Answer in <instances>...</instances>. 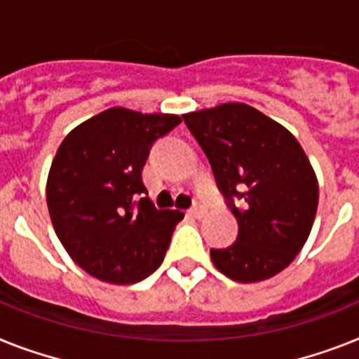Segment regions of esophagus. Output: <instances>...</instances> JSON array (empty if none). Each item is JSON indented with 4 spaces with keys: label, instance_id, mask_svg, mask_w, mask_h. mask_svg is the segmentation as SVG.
Instances as JSON below:
<instances>
[{
    "label": "esophagus",
    "instance_id": "1",
    "mask_svg": "<svg viewBox=\"0 0 359 359\" xmlns=\"http://www.w3.org/2000/svg\"><path fill=\"white\" fill-rule=\"evenodd\" d=\"M189 212H191L194 218H201V216L205 215V205H203L201 201H196V203L191 207V211H189Z\"/></svg>",
    "mask_w": 359,
    "mask_h": 359
}]
</instances>
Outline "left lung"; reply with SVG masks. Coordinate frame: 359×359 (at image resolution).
I'll use <instances>...</instances> for the list:
<instances>
[{
    "instance_id": "left-lung-1",
    "label": "left lung",
    "mask_w": 359,
    "mask_h": 359,
    "mask_svg": "<svg viewBox=\"0 0 359 359\" xmlns=\"http://www.w3.org/2000/svg\"><path fill=\"white\" fill-rule=\"evenodd\" d=\"M183 121L238 222L236 242L211 250L212 264L238 283L283 271L303 250L319 201L318 177L297 139L242 102L192 111Z\"/></svg>"
}]
</instances>
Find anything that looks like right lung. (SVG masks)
I'll return each mask as SVG.
<instances>
[{"mask_svg": "<svg viewBox=\"0 0 359 359\" xmlns=\"http://www.w3.org/2000/svg\"><path fill=\"white\" fill-rule=\"evenodd\" d=\"M180 123L177 115L109 108L62 141L47 177V207L71 259L97 279L139 283L165 259L183 212L154 207L143 167L152 144Z\"/></svg>", "mask_w": 359, "mask_h": 359, "instance_id": "obj_1", "label": "right lung"}]
</instances>
